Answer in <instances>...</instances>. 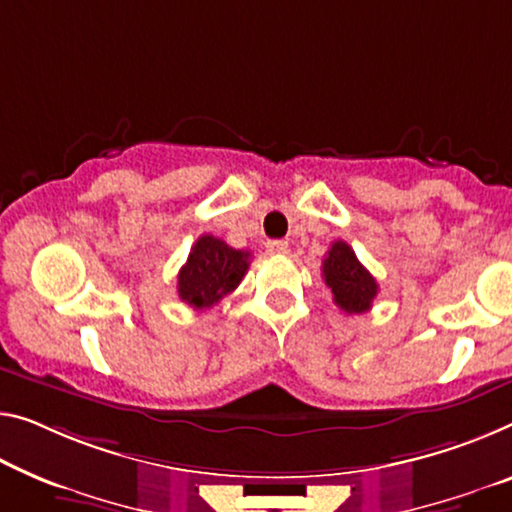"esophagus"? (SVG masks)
Masks as SVG:
<instances>
[{
    "mask_svg": "<svg viewBox=\"0 0 512 512\" xmlns=\"http://www.w3.org/2000/svg\"><path fill=\"white\" fill-rule=\"evenodd\" d=\"M265 249L270 254H288V242L286 240H267Z\"/></svg>",
    "mask_w": 512,
    "mask_h": 512,
    "instance_id": "obj_1",
    "label": "esophagus"
}]
</instances>
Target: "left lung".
Masks as SVG:
<instances>
[{
	"mask_svg": "<svg viewBox=\"0 0 512 512\" xmlns=\"http://www.w3.org/2000/svg\"><path fill=\"white\" fill-rule=\"evenodd\" d=\"M322 279L332 290L336 306L345 313H364L373 306L377 295V281L373 274L359 263L348 242L336 240L322 261Z\"/></svg>",
	"mask_w": 512,
	"mask_h": 512,
	"instance_id": "left-lung-1",
	"label": "left lung"
}]
</instances>
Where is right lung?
Returning a JSON list of instances; mask_svg holds the SVG:
<instances>
[{"mask_svg":"<svg viewBox=\"0 0 512 512\" xmlns=\"http://www.w3.org/2000/svg\"><path fill=\"white\" fill-rule=\"evenodd\" d=\"M249 251L233 249L215 235H201L178 272V297L203 311L240 286L249 270Z\"/></svg>","mask_w":512,"mask_h":512,"instance_id":"obj_1","label":"right lung"}]
</instances>
